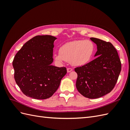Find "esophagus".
<instances>
[{
    "label": "esophagus",
    "mask_w": 130,
    "mask_h": 130,
    "mask_svg": "<svg viewBox=\"0 0 130 130\" xmlns=\"http://www.w3.org/2000/svg\"><path fill=\"white\" fill-rule=\"evenodd\" d=\"M67 72H68V73H69V72L72 71L73 69H72V68H68L67 69Z\"/></svg>",
    "instance_id": "34e87169"
}]
</instances>
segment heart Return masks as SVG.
<instances>
[{
  "label": "heart",
  "instance_id": "heart-1",
  "mask_svg": "<svg viewBox=\"0 0 130 130\" xmlns=\"http://www.w3.org/2000/svg\"><path fill=\"white\" fill-rule=\"evenodd\" d=\"M95 50V45L93 41L76 40L62 45L54 57L58 62L65 61L74 66H82L92 60Z\"/></svg>",
  "mask_w": 130,
  "mask_h": 130
}]
</instances>
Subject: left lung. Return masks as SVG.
I'll return each instance as SVG.
<instances>
[{"label":"left lung","instance_id":"8db88e82","mask_svg":"<svg viewBox=\"0 0 130 130\" xmlns=\"http://www.w3.org/2000/svg\"><path fill=\"white\" fill-rule=\"evenodd\" d=\"M97 45L94 60L77 67L76 87L81 94L96 99L111 92L118 79L121 63L118 54L111 43L100 39L90 38Z\"/></svg>","mask_w":130,"mask_h":130}]
</instances>
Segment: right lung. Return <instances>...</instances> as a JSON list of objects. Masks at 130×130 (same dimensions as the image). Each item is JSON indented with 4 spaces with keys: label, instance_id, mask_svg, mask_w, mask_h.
Masks as SVG:
<instances>
[{
    "label": "right lung",
    "instance_id": "add662e5",
    "mask_svg": "<svg viewBox=\"0 0 130 130\" xmlns=\"http://www.w3.org/2000/svg\"><path fill=\"white\" fill-rule=\"evenodd\" d=\"M50 35L36 36L23 45L12 62L15 82L23 94L35 99L52 96L67 73L66 67L52 66L54 42Z\"/></svg>",
    "mask_w": 130,
    "mask_h": 130
}]
</instances>
